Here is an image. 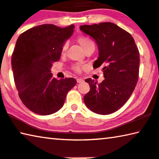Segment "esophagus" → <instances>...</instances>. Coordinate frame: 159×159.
Instances as JSON below:
<instances>
[{"instance_id": "obj_1", "label": "esophagus", "mask_w": 159, "mask_h": 159, "mask_svg": "<svg viewBox=\"0 0 159 159\" xmlns=\"http://www.w3.org/2000/svg\"><path fill=\"white\" fill-rule=\"evenodd\" d=\"M84 80H83V79H82V78H77V83H80V82H82Z\"/></svg>"}]
</instances>
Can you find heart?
Instances as JSON below:
<instances>
[{
  "instance_id": "heart-1",
  "label": "heart",
  "mask_w": 159,
  "mask_h": 159,
  "mask_svg": "<svg viewBox=\"0 0 159 159\" xmlns=\"http://www.w3.org/2000/svg\"><path fill=\"white\" fill-rule=\"evenodd\" d=\"M77 43L79 44L85 52L89 50H94L95 48V45L94 41L92 40L91 38H89V37H87L86 35H79L76 39ZM67 44L65 43L64 45H62V50H61V54L62 55H65L66 52H67ZM74 70L77 72H81V68H80V66L76 65L74 67Z\"/></svg>"
}]
</instances>
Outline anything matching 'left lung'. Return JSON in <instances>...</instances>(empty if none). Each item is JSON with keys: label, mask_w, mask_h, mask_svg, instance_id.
Listing matches in <instances>:
<instances>
[{"label": "left lung", "mask_w": 159, "mask_h": 159, "mask_svg": "<svg viewBox=\"0 0 159 159\" xmlns=\"http://www.w3.org/2000/svg\"><path fill=\"white\" fill-rule=\"evenodd\" d=\"M94 39L99 48L93 67L102 66L104 80L99 84L88 78L90 90L84 95L86 106L94 113L107 115L124 106L139 79V52L130 33L114 23L106 22L80 26Z\"/></svg>", "instance_id": "left-lung-1"}]
</instances>
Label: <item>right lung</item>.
Instances as JSON below:
<instances>
[{
    "instance_id": "right-lung-1",
    "label": "right lung",
    "mask_w": 159,
    "mask_h": 159,
    "mask_svg": "<svg viewBox=\"0 0 159 159\" xmlns=\"http://www.w3.org/2000/svg\"><path fill=\"white\" fill-rule=\"evenodd\" d=\"M74 28V25L60 28L44 24L28 29L17 40L11 58L15 84L21 101L34 113L57 111L77 84L74 78L56 80L50 70L52 63L60 60L63 44Z\"/></svg>"
}]
</instances>
